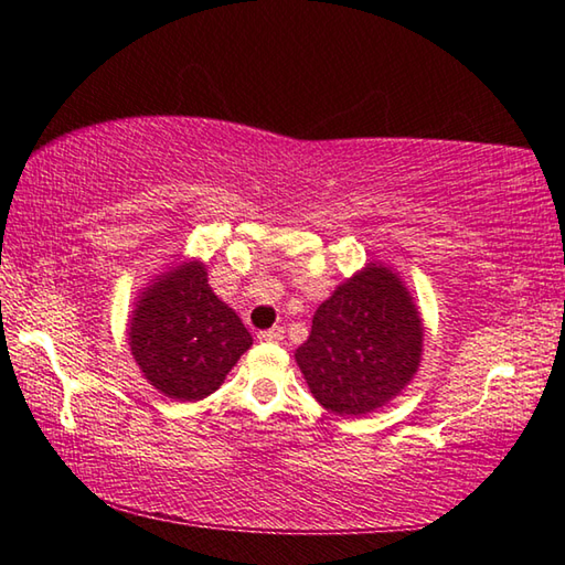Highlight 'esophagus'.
<instances>
[{"mask_svg":"<svg viewBox=\"0 0 565 565\" xmlns=\"http://www.w3.org/2000/svg\"><path fill=\"white\" fill-rule=\"evenodd\" d=\"M259 341L279 343V341H284V329H281V327H274V329H266V331H259Z\"/></svg>","mask_w":565,"mask_h":565,"instance_id":"esophagus-1","label":"esophagus"}]
</instances>
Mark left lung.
<instances>
[{
    "label": "left lung",
    "mask_w": 565,
    "mask_h": 565,
    "mask_svg": "<svg viewBox=\"0 0 565 565\" xmlns=\"http://www.w3.org/2000/svg\"><path fill=\"white\" fill-rule=\"evenodd\" d=\"M420 347L424 323L404 281L388 266L369 264L319 306L294 356L323 408L363 416L408 386Z\"/></svg>",
    "instance_id": "8db88e82"
}]
</instances>
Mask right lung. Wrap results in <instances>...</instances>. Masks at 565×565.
Masks as SVG:
<instances>
[{
  "instance_id": "1",
  "label": "right lung",
  "mask_w": 565,
  "mask_h": 565,
  "mask_svg": "<svg viewBox=\"0 0 565 565\" xmlns=\"http://www.w3.org/2000/svg\"><path fill=\"white\" fill-rule=\"evenodd\" d=\"M131 356L161 394L202 401L252 347L234 309L218 299L202 262L171 266L141 291L129 321Z\"/></svg>"
}]
</instances>
